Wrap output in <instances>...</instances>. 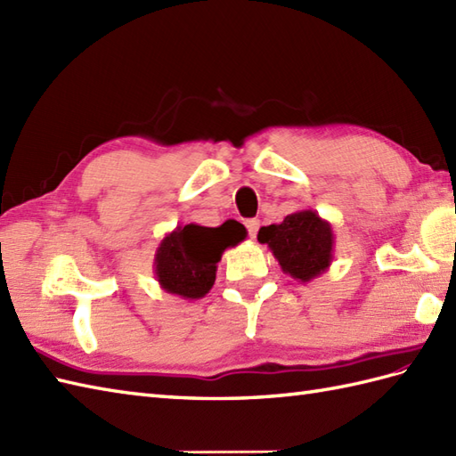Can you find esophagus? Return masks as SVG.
Returning a JSON list of instances; mask_svg holds the SVG:
<instances>
[{
	"label": "esophagus",
	"instance_id": "34e87169",
	"mask_svg": "<svg viewBox=\"0 0 456 456\" xmlns=\"http://www.w3.org/2000/svg\"><path fill=\"white\" fill-rule=\"evenodd\" d=\"M247 229H248L250 239H256V233H258V229H260V221L258 219H248L247 221Z\"/></svg>",
	"mask_w": 456,
	"mask_h": 456
}]
</instances>
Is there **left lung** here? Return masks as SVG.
<instances>
[{
	"label": "left lung",
	"mask_w": 456,
	"mask_h": 456,
	"mask_svg": "<svg viewBox=\"0 0 456 456\" xmlns=\"http://www.w3.org/2000/svg\"><path fill=\"white\" fill-rule=\"evenodd\" d=\"M258 243L268 245L286 274L305 284L331 266L335 235L317 211L299 209L282 223L260 227Z\"/></svg>",
	"instance_id": "1"
}]
</instances>
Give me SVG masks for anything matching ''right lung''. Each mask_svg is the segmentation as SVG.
Segmentation results:
<instances>
[{
	"mask_svg": "<svg viewBox=\"0 0 456 456\" xmlns=\"http://www.w3.org/2000/svg\"><path fill=\"white\" fill-rule=\"evenodd\" d=\"M245 239L247 229L235 219L219 227H201L198 223L178 225L160 240L152 265L154 276L164 292L200 299L213 288L225 248Z\"/></svg>",
	"mask_w": 456,
	"mask_h": 456,
	"instance_id": "right-lung-1",
	"label": "right lung"
}]
</instances>
